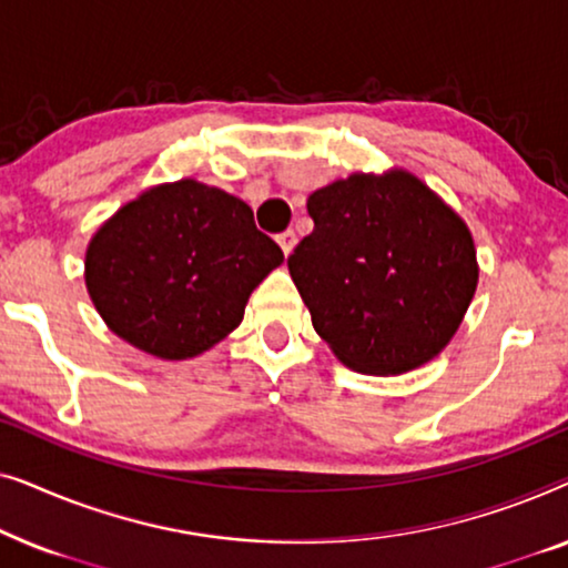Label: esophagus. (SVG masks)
<instances>
[{
	"mask_svg": "<svg viewBox=\"0 0 568 568\" xmlns=\"http://www.w3.org/2000/svg\"><path fill=\"white\" fill-rule=\"evenodd\" d=\"M276 240H278V245H282L284 255H290L294 251V245H297V235H294V230H284Z\"/></svg>",
	"mask_w": 568,
	"mask_h": 568,
	"instance_id": "1",
	"label": "esophagus"
}]
</instances>
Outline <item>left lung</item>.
<instances>
[{
  "label": "left lung",
  "instance_id": "left-lung-1",
  "mask_svg": "<svg viewBox=\"0 0 568 568\" xmlns=\"http://www.w3.org/2000/svg\"><path fill=\"white\" fill-rule=\"evenodd\" d=\"M315 230L290 274L346 367L400 375L437 356L478 282L465 222L418 178L352 175L307 199Z\"/></svg>",
  "mask_w": 568,
  "mask_h": 568
}]
</instances>
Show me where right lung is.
I'll list each match as a JSON object with an SVG mask.
<instances>
[{
  "mask_svg": "<svg viewBox=\"0 0 568 568\" xmlns=\"http://www.w3.org/2000/svg\"><path fill=\"white\" fill-rule=\"evenodd\" d=\"M282 261L245 201L181 181L98 230L84 282L113 333L160 359H189L237 328L251 292Z\"/></svg>",
  "mask_w": 568,
  "mask_h": 568,
  "instance_id": "1",
  "label": "right lung"
}]
</instances>
